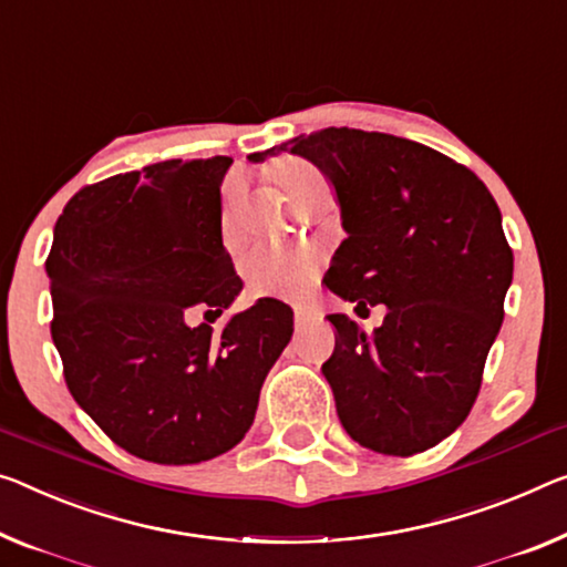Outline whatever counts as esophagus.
<instances>
[{
	"label": "esophagus",
	"instance_id": "1",
	"mask_svg": "<svg viewBox=\"0 0 567 567\" xmlns=\"http://www.w3.org/2000/svg\"><path fill=\"white\" fill-rule=\"evenodd\" d=\"M313 319V313L309 311V309H303V307H299L293 311V324H296V329H307L309 327V321Z\"/></svg>",
	"mask_w": 567,
	"mask_h": 567
}]
</instances>
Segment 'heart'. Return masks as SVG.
Listing matches in <instances>:
<instances>
[{"label":"heart","mask_w":567,"mask_h":567,"mask_svg":"<svg viewBox=\"0 0 567 567\" xmlns=\"http://www.w3.org/2000/svg\"><path fill=\"white\" fill-rule=\"evenodd\" d=\"M271 174L293 207H301L321 197H332V185H329L327 174L309 159H301V156H284V159L274 162ZM238 205L240 185L238 182H228L223 187L220 203L223 233L228 240H233L235 230H238ZM246 276L250 289L258 296H299L309 289L313 278V256L299 248L264 243V246H256L248 254Z\"/></svg>","instance_id":"obj_1"}]
</instances>
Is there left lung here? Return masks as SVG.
<instances>
[{
	"label": "left lung",
	"mask_w": 567,
	"mask_h": 567,
	"mask_svg": "<svg viewBox=\"0 0 567 567\" xmlns=\"http://www.w3.org/2000/svg\"><path fill=\"white\" fill-rule=\"evenodd\" d=\"M281 150L334 185L347 238L327 289L357 311L388 307L370 337L327 317L337 344L321 372L339 421L374 454L433 449L472 411L504 319L515 258L499 207L472 169L411 138L332 126Z\"/></svg>",
	"instance_id": "8db88e82"
}]
</instances>
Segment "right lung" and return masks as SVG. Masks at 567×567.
Masks as SVG:
<instances>
[{"label":"right lung","mask_w":567,"mask_h":567,"mask_svg":"<svg viewBox=\"0 0 567 567\" xmlns=\"http://www.w3.org/2000/svg\"><path fill=\"white\" fill-rule=\"evenodd\" d=\"M230 164L169 159L83 187L45 260L68 390L116 446L154 464H199L240 443L293 332L278 299L220 334L187 324L193 309L220 317L243 289L220 230Z\"/></svg>","instance_id":"right-lung-1"}]
</instances>
